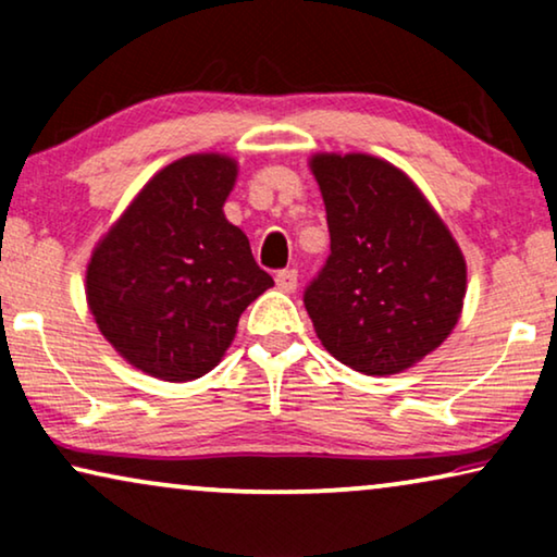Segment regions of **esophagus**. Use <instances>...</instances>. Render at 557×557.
<instances>
[{
  "instance_id": "obj_1",
  "label": "esophagus",
  "mask_w": 557,
  "mask_h": 557,
  "mask_svg": "<svg viewBox=\"0 0 557 557\" xmlns=\"http://www.w3.org/2000/svg\"><path fill=\"white\" fill-rule=\"evenodd\" d=\"M296 281H299V273H296L294 269H286V271L276 273V286H278V292H284V294L294 292Z\"/></svg>"
}]
</instances>
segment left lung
I'll return each instance as SVG.
<instances>
[{
  "label": "left lung",
  "mask_w": 557,
  "mask_h": 557,
  "mask_svg": "<svg viewBox=\"0 0 557 557\" xmlns=\"http://www.w3.org/2000/svg\"><path fill=\"white\" fill-rule=\"evenodd\" d=\"M330 258L304 292L326 352L364 375L413 368L454 332L467 261L413 180L372 154L309 159Z\"/></svg>",
  "instance_id": "obj_1"
}]
</instances>
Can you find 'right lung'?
<instances>
[{
    "instance_id": "1",
    "label": "right lung",
    "mask_w": 557,
    "mask_h": 557,
    "mask_svg": "<svg viewBox=\"0 0 557 557\" xmlns=\"http://www.w3.org/2000/svg\"><path fill=\"white\" fill-rule=\"evenodd\" d=\"M238 177L227 154L159 170L90 253L86 299L98 330L136 370L189 383L223 360L238 319L273 278L225 218Z\"/></svg>"
}]
</instances>
